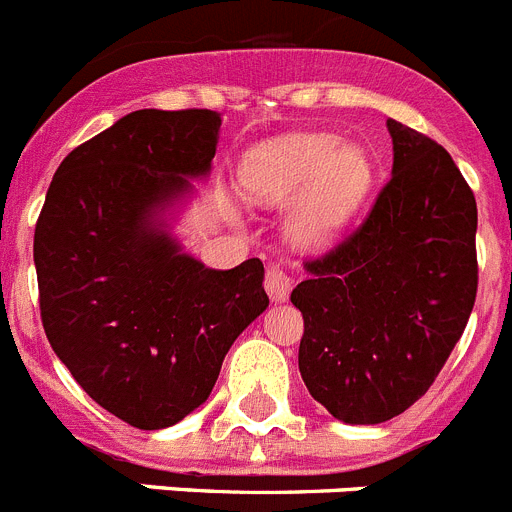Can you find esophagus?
I'll list each match as a JSON object with an SVG mask.
<instances>
[{
    "label": "esophagus",
    "mask_w": 512,
    "mask_h": 512,
    "mask_svg": "<svg viewBox=\"0 0 512 512\" xmlns=\"http://www.w3.org/2000/svg\"><path fill=\"white\" fill-rule=\"evenodd\" d=\"M265 290H267V296L273 298L275 303L285 301L290 293V278L285 270H280V267H267V273H265Z\"/></svg>",
    "instance_id": "34e87169"
}]
</instances>
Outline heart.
Returning <instances> with one entry per match:
<instances>
[{"instance_id":"heart-1","label":"heart","mask_w":512,"mask_h":512,"mask_svg":"<svg viewBox=\"0 0 512 512\" xmlns=\"http://www.w3.org/2000/svg\"><path fill=\"white\" fill-rule=\"evenodd\" d=\"M242 183L260 204L283 206L301 195L288 216V237L301 250L321 252L362 211L375 186V163L365 147L334 135H288L250 150Z\"/></svg>"}]
</instances>
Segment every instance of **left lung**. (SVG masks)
Instances as JSON below:
<instances>
[{
    "mask_svg": "<svg viewBox=\"0 0 512 512\" xmlns=\"http://www.w3.org/2000/svg\"><path fill=\"white\" fill-rule=\"evenodd\" d=\"M393 176L342 245L308 260L298 370L352 426L390 421L436 380L477 296V204L439 142L388 119Z\"/></svg>",
    "mask_w": 512,
    "mask_h": 512,
    "instance_id": "1",
    "label": "left lung"
}]
</instances>
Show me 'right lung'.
<instances>
[{
    "mask_svg": "<svg viewBox=\"0 0 512 512\" xmlns=\"http://www.w3.org/2000/svg\"><path fill=\"white\" fill-rule=\"evenodd\" d=\"M222 114L140 109L66 155L35 227L40 316L73 380L142 431L211 395L229 347L267 308L257 257L214 270L170 219L206 178Z\"/></svg>",
    "mask_w": 512,
    "mask_h": 512,
    "instance_id": "right-lung-1",
    "label": "right lung"
}]
</instances>
